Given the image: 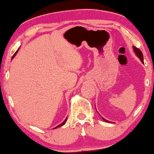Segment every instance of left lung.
Listing matches in <instances>:
<instances>
[{
  "label": "left lung",
  "mask_w": 154,
  "mask_h": 154,
  "mask_svg": "<svg viewBox=\"0 0 154 154\" xmlns=\"http://www.w3.org/2000/svg\"><path fill=\"white\" fill-rule=\"evenodd\" d=\"M133 49H134V52H135V54L138 57V58H139V59L141 60V61L142 63H143V54H142L141 51H140L138 48H136L135 46H133ZM99 115H100V114H99ZM100 117H102L101 116H100ZM102 119H103V120L104 121H106V122H111V121L106 120V119H104V118H103V117H102Z\"/></svg>",
  "instance_id": "left-lung-1"
}]
</instances>
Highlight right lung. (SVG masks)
I'll return each instance as SVG.
<instances>
[{"instance_id": "add662e5", "label": "right lung", "mask_w": 154, "mask_h": 154, "mask_svg": "<svg viewBox=\"0 0 154 154\" xmlns=\"http://www.w3.org/2000/svg\"><path fill=\"white\" fill-rule=\"evenodd\" d=\"M18 51H16V53H15V54H14V55H13V57H12V59H13V58H14V56H16V54H17V52H18ZM66 121H67V118H66V119H65V120H64V121H63V122H62L61 123H60V124H59V125H58V126H57L56 127H55V128H54V129H56V128H58V127H60V126H63V125H64V124H65V123H66Z\"/></svg>"}]
</instances>
